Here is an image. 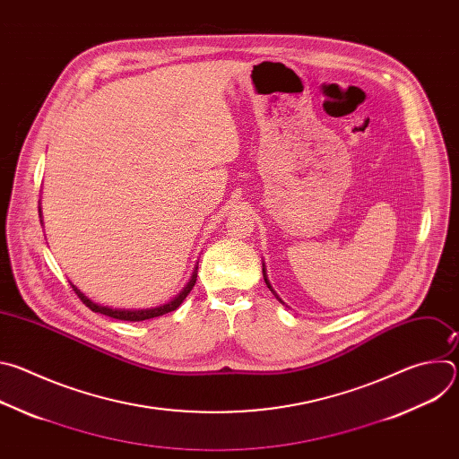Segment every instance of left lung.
Here are the masks:
<instances>
[{
    "instance_id": "obj_1",
    "label": "left lung",
    "mask_w": 459,
    "mask_h": 459,
    "mask_svg": "<svg viewBox=\"0 0 459 459\" xmlns=\"http://www.w3.org/2000/svg\"><path fill=\"white\" fill-rule=\"evenodd\" d=\"M264 278H265V283H267V287H269V289H271V290H273V287H271V283H269V280H267V273H265V265H264ZM273 292H274V290H273ZM274 296H276V298H278V294H276V292H274ZM278 299H280V298H278ZM280 301H281V299H280ZM281 303H283V301H281Z\"/></svg>"
}]
</instances>
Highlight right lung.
Wrapping results in <instances>:
<instances>
[{
	"mask_svg": "<svg viewBox=\"0 0 459 459\" xmlns=\"http://www.w3.org/2000/svg\"><path fill=\"white\" fill-rule=\"evenodd\" d=\"M195 278H198V271H195L194 274H192V278H190V281L186 283V287L172 299V301H169V303H165V305H160V307H154V308H142V310H126V308H110V307H103V305H98V303H94V301H91L78 287H74L73 283V289H74V292L78 294V298L92 310V312H100V314H105V316H108V317H114V319H123V321H143V319H152V317H158V316H163V314H167V312H172V310H176L181 303H183V299L190 294V290H192V287H194V283H195Z\"/></svg>",
	"mask_w": 459,
	"mask_h": 459,
	"instance_id": "add662e5",
	"label": "right lung"
}]
</instances>
